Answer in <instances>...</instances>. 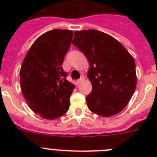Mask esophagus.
<instances>
[{"label":"esophagus","instance_id":"esophagus-1","mask_svg":"<svg viewBox=\"0 0 157 157\" xmlns=\"http://www.w3.org/2000/svg\"><path fill=\"white\" fill-rule=\"evenodd\" d=\"M84 80H85V77H84V76H82L81 77V78L79 79V80H77V81H76V83H77V85H79V84H81V82H82V81H84Z\"/></svg>","mask_w":157,"mask_h":157}]
</instances>
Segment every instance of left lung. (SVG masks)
I'll return each mask as SVG.
<instances>
[{
    "label": "left lung",
    "mask_w": 157,
    "mask_h": 157,
    "mask_svg": "<svg viewBox=\"0 0 157 157\" xmlns=\"http://www.w3.org/2000/svg\"><path fill=\"white\" fill-rule=\"evenodd\" d=\"M72 40L87 58V76L92 91L86 97L89 109L103 117L119 113L134 94L137 84L135 62L114 37L100 31H76Z\"/></svg>",
    "instance_id": "left-lung-1"
}]
</instances>
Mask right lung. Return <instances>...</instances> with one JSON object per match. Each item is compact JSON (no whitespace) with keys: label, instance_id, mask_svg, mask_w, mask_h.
<instances>
[{"label":"right lung","instance_id":"right-lung-1","mask_svg":"<svg viewBox=\"0 0 157 157\" xmlns=\"http://www.w3.org/2000/svg\"><path fill=\"white\" fill-rule=\"evenodd\" d=\"M72 37L71 30L46 32L32 45L21 66L22 94L31 109L44 119H57L69 109L75 86L66 80L62 65Z\"/></svg>","mask_w":157,"mask_h":157}]
</instances>
